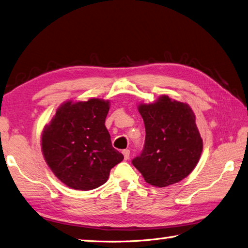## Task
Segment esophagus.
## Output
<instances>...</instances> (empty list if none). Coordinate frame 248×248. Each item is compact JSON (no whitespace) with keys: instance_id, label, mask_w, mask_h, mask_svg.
<instances>
[{"instance_id":"esophagus-1","label":"esophagus","mask_w":248,"mask_h":248,"mask_svg":"<svg viewBox=\"0 0 248 248\" xmlns=\"http://www.w3.org/2000/svg\"><path fill=\"white\" fill-rule=\"evenodd\" d=\"M122 153H123V155H124L125 160H128L129 157H130V151L129 150H124Z\"/></svg>"}]
</instances>
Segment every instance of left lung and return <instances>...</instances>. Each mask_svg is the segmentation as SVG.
<instances>
[{"instance_id": "obj_1", "label": "left lung", "mask_w": 248, "mask_h": 248, "mask_svg": "<svg viewBox=\"0 0 248 248\" xmlns=\"http://www.w3.org/2000/svg\"><path fill=\"white\" fill-rule=\"evenodd\" d=\"M145 143L135 168L147 184L163 188L186 178L196 167L202 139L195 114L186 103L161 95L152 104H140Z\"/></svg>"}]
</instances>
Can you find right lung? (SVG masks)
<instances>
[{"label": "right lung", "instance_id": "add662e5", "mask_svg": "<svg viewBox=\"0 0 248 248\" xmlns=\"http://www.w3.org/2000/svg\"><path fill=\"white\" fill-rule=\"evenodd\" d=\"M109 101L90 98L68 101L60 106L42 131V154L62 183L88 191L104 185L110 170L124 159L112 147L105 126Z\"/></svg>", "mask_w": 248, "mask_h": 248}]
</instances>
